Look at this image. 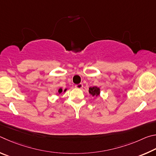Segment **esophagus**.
Masks as SVG:
<instances>
[{
    "label": "esophagus",
    "instance_id": "1",
    "mask_svg": "<svg viewBox=\"0 0 156 156\" xmlns=\"http://www.w3.org/2000/svg\"><path fill=\"white\" fill-rule=\"evenodd\" d=\"M75 88H78V89H81L83 88V84L82 83H79V84H76L75 85Z\"/></svg>",
    "mask_w": 156,
    "mask_h": 156
}]
</instances>
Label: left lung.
Segmentation results:
<instances>
[{
    "label": "left lung",
    "instance_id": "left-lung-1",
    "mask_svg": "<svg viewBox=\"0 0 156 156\" xmlns=\"http://www.w3.org/2000/svg\"><path fill=\"white\" fill-rule=\"evenodd\" d=\"M89 93L92 96L94 97H98L99 96L100 94V88H98L97 86H94V87H90L89 88Z\"/></svg>",
    "mask_w": 156,
    "mask_h": 156
}]
</instances>
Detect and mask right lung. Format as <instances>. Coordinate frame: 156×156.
Masks as SVG:
<instances>
[{"label": "right lung", "mask_w": 156, "mask_h": 156, "mask_svg": "<svg viewBox=\"0 0 156 156\" xmlns=\"http://www.w3.org/2000/svg\"><path fill=\"white\" fill-rule=\"evenodd\" d=\"M66 90H67V89H65L64 90V92H66ZM62 92H63V90H62V88H59V89L58 90V94H61Z\"/></svg>", "instance_id": "add662e5"}]
</instances>
